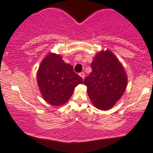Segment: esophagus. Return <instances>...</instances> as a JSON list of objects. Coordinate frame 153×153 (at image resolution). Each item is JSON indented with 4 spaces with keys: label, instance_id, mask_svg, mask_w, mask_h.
Returning a JSON list of instances; mask_svg holds the SVG:
<instances>
[{
    "label": "esophagus",
    "instance_id": "34e87169",
    "mask_svg": "<svg viewBox=\"0 0 153 153\" xmlns=\"http://www.w3.org/2000/svg\"><path fill=\"white\" fill-rule=\"evenodd\" d=\"M79 76H80L81 77H82V78L84 79V77H85V74H84V72H81V73L79 74Z\"/></svg>",
    "mask_w": 153,
    "mask_h": 153
}]
</instances>
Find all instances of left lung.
<instances>
[{
  "label": "left lung",
  "mask_w": 153,
  "mask_h": 153,
  "mask_svg": "<svg viewBox=\"0 0 153 153\" xmlns=\"http://www.w3.org/2000/svg\"><path fill=\"white\" fill-rule=\"evenodd\" d=\"M91 67L92 71L84 81L89 98L96 108L110 109L126 89L127 77L125 70L109 50L96 54Z\"/></svg>",
  "instance_id": "8db88e82"
}]
</instances>
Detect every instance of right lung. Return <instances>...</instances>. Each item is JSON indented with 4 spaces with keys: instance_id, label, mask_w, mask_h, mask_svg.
<instances>
[{
    "instance_id": "1",
    "label": "right lung",
    "mask_w": 153,
    "mask_h": 153,
    "mask_svg": "<svg viewBox=\"0 0 153 153\" xmlns=\"http://www.w3.org/2000/svg\"><path fill=\"white\" fill-rule=\"evenodd\" d=\"M37 83L43 98L53 106L64 105L83 79L74 71L71 64H65L62 56L50 53L41 63Z\"/></svg>"
}]
</instances>
